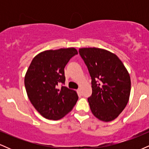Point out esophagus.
<instances>
[{
  "mask_svg": "<svg viewBox=\"0 0 149 149\" xmlns=\"http://www.w3.org/2000/svg\"><path fill=\"white\" fill-rule=\"evenodd\" d=\"M77 91H78V95H82V90H81V88H78Z\"/></svg>",
  "mask_w": 149,
  "mask_h": 149,
  "instance_id": "34e87169",
  "label": "esophagus"
}]
</instances>
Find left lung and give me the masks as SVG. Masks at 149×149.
I'll use <instances>...</instances> for the list:
<instances>
[{
	"mask_svg": "<svg viewBox=\"0 0 149 149\" xmlns=\"http://www.w3.org/2000/svg\"><path fill=\"white\" fill-rule=\"evenodd\" d=\"M79 53L92 78V96L88 101L94 116L104 122L113 120L130 99L131 80L116 54L98 47H83Z\"/></svg>",
	"mask_w": 149,
	"mask_h": 149,
	"instance_id": "obj_1",
	"label": "left lung"
}]
</instances>
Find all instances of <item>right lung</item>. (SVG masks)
<instances>
[{
    "mask_svg": "<svg viewBox=\"0 0 149 149\" xmlns=\"http://www.w3.org/2000/svg\"><path fill=\"white\" fill-rule=\"evenodd\" d=\"M77 54L74 47L45 50L33 57L27 69L24 77L27 96L45 118H62L76 105V91L60 85L65 82V66Z\"/></svg>",
    "mask_w": 149,
    "mask_h": 149,
    "instance_id": "add662e5",
    "label": "right lung"
}]
</instances>
